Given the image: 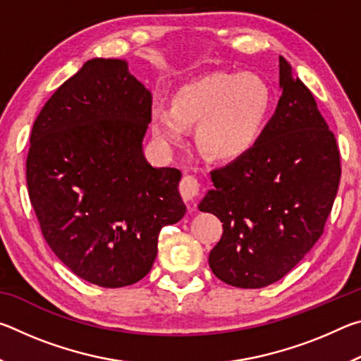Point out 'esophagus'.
<instances>
[{
  "label": "esophagus",
  "mask_w": 361,
  "mask_h": 361,
  "mask_svg": "<svg viewBox=\"0 0 361 361\" xmlns=\"http://www.w3.org/2000/svg\"><path fill=\"white\" fill-rule=\"evenodd\" d=\"M200 192V183L192 175H185L180 183V194L185 202L192 204Z\"/></svg>",
  "instance_id": "esophagus-1"
}]
</instances>
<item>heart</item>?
<instances>
[{"mask_svg": "<svg viewBox=\"0 0 361 361\" xmlns=\"http://www.w3.org/2000/svg\"><path fill=\"white\" fill-rule=\"evenodd\" d=\"M272 106V89L255 73H209L183 84L170 108L151 111V130L164 143L183 145L197 126V143L218 162L240 159L258 142Z\"/></svg>", "mask_w": 361, "mask_h": 361, "instance_id": "1", "label": "heart"}]
</instances>
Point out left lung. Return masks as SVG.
<instances>
[{
	"instance_id": "8db88e82",
	"label": "left lung",
	"mask_w": 361,
	"mask_h": 361,
	"mask_svg": "<svg viewBox=\"0 0 361 361\" xmlns=\"http://www.w3.org/2000/svg\"><path fill=\"white\" fill-rule=\"evenodd\" d=\"M276 113L245 156L212 172L199 204L223 223L209 256L213 274L237 288L285 277L320 239L341 180L334 133L291 65L280 57Z\"/></svg>"
}]
</instances>
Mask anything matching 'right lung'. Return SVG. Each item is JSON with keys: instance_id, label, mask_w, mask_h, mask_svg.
Wrapping results in <instances>:
<instances>
[{"instance_id": "1", "label": "right lung", "mask_w": 361, "mask_h": 361, "mask_svg": "<svg viewBox=\"0 0 361 361\" xmlns=\"http://www.w3.org/2000/svg\"><path fill=\"white\" fill-rule=\"evenodd\" d=\"M151 92L126 60L92 59L46 102L27 157L30 200L47 245L103 288L142 280L159 232L185 216L178 169L151 167Z\"/></svg>"}]
</instances>
